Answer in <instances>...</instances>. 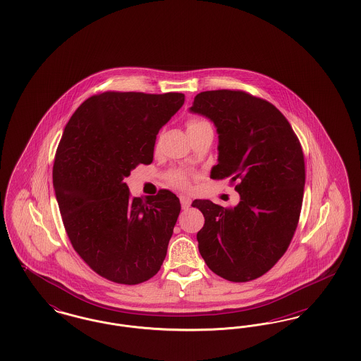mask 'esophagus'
Segmentation results:
<instances>
[{"mask_svg": "<svg viewBox=\"0 0 361 361\" xmlns=\"http://www.w3.org/2000/svg\"><path fill=\"white\" fill-rule=\"evenodd\" d=\"M180 202H181V207H183L184 209L188 208V207L190 206V203H192L190 197L185 196V195H181V196H180Z\"/></svg>", "mask_w": 361, "mask_h": 361, "instance_id": "34e87169", "label": "esophagus"}]
</instances>
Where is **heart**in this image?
<instances>
[{"mask_svg": "<svg viewBox=\"0 0 361 361\" xmlns=\"http://www.w3.org/2000/svg\"><path fill=\"white\" fill-rule=\"evenodd\" d=\"M209 123L207 121H203V119H190L187 123V128H188L189 131H192V130H196V128H199V127H203V126H208ZM211 126V124H209ZM171 183L174 184V185H177V187H187L188 185V176L185 174L184 172H181V171H178V172L173 173L172 176H171Z\"/></svg>", "mask_w": 361, "mask_h": 361, "instance_id": "b5f03b06", "label": "heart"}]
</instances>
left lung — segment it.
<instances>
[{"instance_id":"8db88e82","label":"left lung","mask_w":361,"mask_h":361,"mask_svg":"<svg viewBox=\"0 0 361 361\" xmlns=\"http://www.w3.org/2000/svg\"><path fill=\"white\" fill-rule=\"evenodd\" d=\"M189 111L216 127L219 155L211 178L238 183L240 193L230 208L192 203L204 215L199 252L226 280H255L286 253L298 226L306 180L300 142L275 105L240 90L202 92Z\"/></svg>"}]
</instances>
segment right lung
Wrapping results in <instances>:
<instances>
[{
	"mask_svg": "<svg viewBox=\"0 0 361 361\" xmlns=\"http://www.w3.org/2000/svg\"><path fill=\"white\" fill-rule=\"evenodd\" d=\"M183 93L104 92L81 104L56 149L52 183L68 237L80 257L119 284L159 271L180 214L168 189L131 199L124 178L153 162L158 131L183 106Z\"/></svg>",
	"mask_w": 361,
	"mask_h": 361,
	"instance_id": "right-lung-1",
	"label": "right lung"
}]
</instances>
